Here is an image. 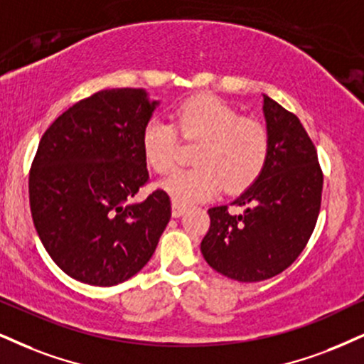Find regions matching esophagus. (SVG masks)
Returning <instances> with one entry per match:
<instances>
[{"label": "esophagus", "mask_w": 364, "mask_h": 364, "mask_svg": "<svg viewBox=\"0 0 364 364\" xmlns=\"http://www.w3.org/2000/svg\"><path fill=\"white\" fill-rule=\"evenodd\" d=\"M186 209H187V205L186 204H182V203H178V200H172V216L173 218H181L183 213H186Z\"/></svg>", "instance_id": "esophagus-1"}]
</instances>
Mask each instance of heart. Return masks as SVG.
<instances>
[{"label":"heart","mask_w":364,"mask_h":364,"mask_svg":"<svg viewBox=\"0 0 364 364\" xmlns=\"http://www.w3.org/2000/svg\"><path fill=\"white\" fill-rule=\"evenodd\" d=\"M178 133L183 140L199 141L192 161L164 182V189L178 203H194L221 189L241 192L262 175L270 159V132L262 121L243 118L216 96H196L173 113V124L151 118L141 133L146 164L167 175L177 167Z\"/></svg>","instance_id":"1"}]
</instances>
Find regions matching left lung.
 <instances>
[{
    "mask_svg": "<svg viewBox=\"0 0 364 364\" xmlns=\"http://www.w3.org/2000/svg\"><path fill=\"white\" fill-rule=\"evenodd\" d=\"M270 159L257 182L230 205L210 208L200 251L214 270L262 282L290 267L309 243L321 210L324 175L300 119L263 94Z\"/></svg>",
    "mask_w": 364,
    "mask_h": 364,
    "instance_id": "1",
    "label": "left lung"
}]
</instances>
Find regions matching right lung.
<instances>
[{
    "label": "right lung",
    "instance_id": "obj_1",
    "mask_svg": "<svg viewBox=\"0 0 364 364\" xmlns=\"http://www.w3.org/2000/svg\"><path fill=\"white\" fill-rule=\"evenodd\" d=\"M155 106L143 89H105L64 111L38 143L28 178L35 230L82 284L113 287L140 272L172 216L161 189L132 203L150 181L141 133Z\"/></svg>",
    "mask_w": 364,
    "mask_h": 364
}]
</instances>
